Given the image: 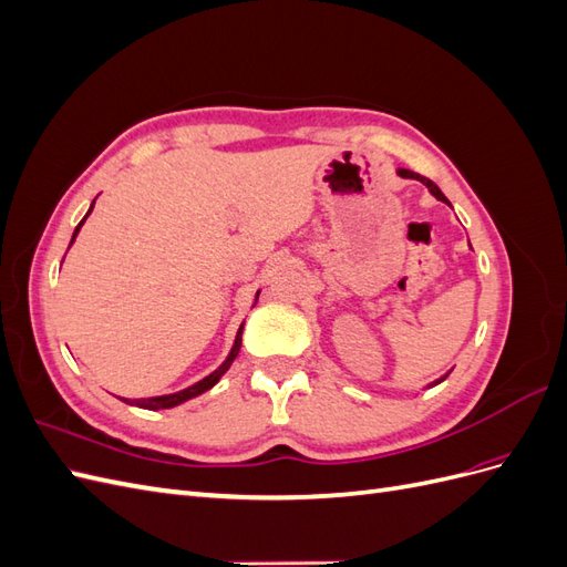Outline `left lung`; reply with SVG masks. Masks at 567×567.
Wrapping results in <instances>:
<instances>
[{
  "label": "left lung",
  "mask_w": 567,
  "mask_h": 567,
  "mask_svg": "<svg viewBox=\"0 0 567 567\" xmlns=\"http://www.w3.org/2000/svg\"><path fill=\"white\" fill-rule=\"evenodd\" d=\"M398 173H400V177H404V179H419L421 184H425L427 188H431V194H433L437 200H444V203H447V198H444V194L440 192L435 182H431L427 177H421V175H416V173H411V169H398ZM444 379H447V373H444L440 381H444ZM440 381H435V383H440Z\"/></svg>",
  "instance_id": "left-lung-1"
}]
</instances>
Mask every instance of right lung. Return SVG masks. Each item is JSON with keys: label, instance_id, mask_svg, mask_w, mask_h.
<instances>
[{"label": "right lung", "instance_id": "add662e5", "mask_svg": "<svg viewBox=\"0 0 567 567\" xmlns=\"http://www.w3.org/2000/svg\"><path fill=\"white\" fill-rule=\"evenodd\" d=\"M92 213V210H90ZM90 213L82 217V221L80 225L75 227V234H73V238H71V244L75 241V236H78V231H80V227L84 225V219L90 217ZM241 336H244V323H241V329H238V333H236V340H234V348H231V352H229V357L225 359V362H221V367L219 369H215L210 375H205L203 381H198L196 385H192V388H186V390H182V392H173V394H163V398H148V400H134V404L136 406H142V409H169V406H177V404H182V402H186V400H192V398H198L200 392H205V390H210L221 375H225L227 371H229V367H231V362L236 359V354H238V350H241ZM127 402V400H125Z\"/></svg>", "mask_w": 567, "mask_h": 567}]
</instances>
